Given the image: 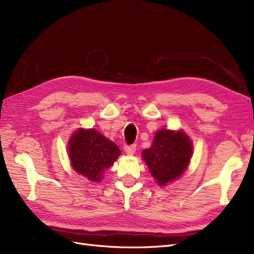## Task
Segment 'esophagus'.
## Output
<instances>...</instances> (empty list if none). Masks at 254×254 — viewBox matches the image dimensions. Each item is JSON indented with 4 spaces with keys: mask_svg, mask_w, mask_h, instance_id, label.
<instances>
[{
    "mask_svg": "<svg viewBox=\"0 0 254 254\" xmlns=\"http://www.w3.org/2000/svg\"><path fill=\"white\" fill-rule=\"evenodd\" d=\"M124 149H125V152L127 153V154H134V152H135V149H136V145H126L125 147H124Z\"/></svg>",
    "mask_w": 254,
    "mask_h": 254,
    "instance_id": "34e87169",
    "label": "esophagus"
}]
</instances>
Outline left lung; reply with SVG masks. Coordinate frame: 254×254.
Instances as JSON below:
<instances>
[{
	"instance_id": "left-lung-1",
	"label": "left lung",
	"mask_w": 254,
	"mask_h": 254,
	"mask_svg": "<svg viewBox=\"0 0 254 254\" xmlns=\"http://www.w3.org/2000/svg\"><path fill=\"white\" fill-rule=\"evenodd\" d=\"M191 155L192 145L189 137L182 131L173 132L167 129L157 131L152 146L143 151V159L161 186L182 176Z\"/></svg>"
}]
</instances>
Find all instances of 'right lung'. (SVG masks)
<instances>
[{
    "label": "right lung",
    "mask_w": 254,
    "mask_h": 254,
    "mask_svg": "<svg viewBox=\"0 0 254 254\" xmlns=\"http://www.w3.org/2000/svg\"><path fill=\"white\" fill-rule=\"evenodd\" d=\"M68 150L73 169L91 182H100L103 171L121 154L119 147L95 129L77 130Z\"/></svg>",
    "instance_id": "1"
}]
</instances>
